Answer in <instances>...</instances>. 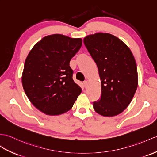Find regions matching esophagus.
<instances>
[{
  "instance_id": "obj_1",
  "label": "esophagus",
  "mask_w": 157,
  "mask_h": 157,
  "mask_svg": "<svg viewBox=\"0 0 157 157\" xmlns=\"http://www.w3.org/2000/svg\"><path fill=\"white\" fill-rule=\"evenodd\" d=\"M83 85H84V87H86V88H87V86H88V82L85 81L84 82H83Z\"/></svg>"
}]
</instances>
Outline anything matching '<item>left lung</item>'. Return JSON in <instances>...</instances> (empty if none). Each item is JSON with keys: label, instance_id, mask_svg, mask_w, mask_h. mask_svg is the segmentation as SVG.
Returning <instances> with one entry per match:
<instances>
[{"label": "left lung", "instance_id": "1", "mask_svg": "<svg viewBox=\"0 0 157 157\" xmlns=\"http://www.w3.org/2000/svg\"><path fill=\"white\" fill-rule=\"evenodd\" d=\"M83 43L96 62L101 80V96L94 102L98 114L112 117L128 106L138 86L136 61L129 47L114 35L98 33Z\"/></svg>", "mask_w": 157, "mask_h": 157}]
</instances>
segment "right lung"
<instances>
[{
  "label": "right lung",
  "mask_w": 157,
  "mask_h": 157,
  "mask_svg": "<svg viewBox=\"0 0 157 157\" xmlns=\"http://www.w3.org/2000/svg\"><path fill=\"white\" fill-rule=\"evenodd\" d=\"M82 45L81 38L54 34L41 39L28 54L22 84L32 104L44 114L67 112L81 94L72 79L70 62Z\"/></svg>",
  "instance_id": "obj_1"
}]
</instances>
